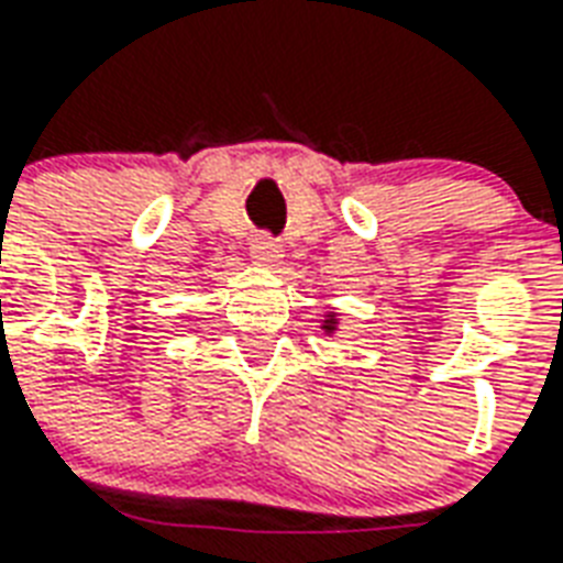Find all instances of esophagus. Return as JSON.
<instances>
[{
  "instance_id": "34e87169",
  "label": "esophagus",
  "mask_w": 563,
  "mask_h": 563,
  "mask_svg": "<svg viewBox=\"0 0 563 563\" xmlns=\"http://www.w3.org/2000/svg\"><path fill=\"white\" fill-rule=\"evenodd\" d=\"M253 260L272 268V265H277L283 260V251L272 242V239H256V244H253Z\"/></svg>"
}]
</instances>
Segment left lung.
Returning <instances> with one entry per match:
<instances>
[{
	"label": "left lung",
	"instance_id": "1",
	"mask_svg": "<svg viewBox=\"0 0 563 563\" xmlns=\"http://www.w3.org/2000/svg\"><path fill=\"white\" fill-rule=\"evenodd\" d=\"M321 330H324L328 336H333V333H336V330H339V312L336 310H330L328 316L321 319Z\"/></svg>",
	"mask_w": 563,
	"mask_h": 563
}]
</instances>
